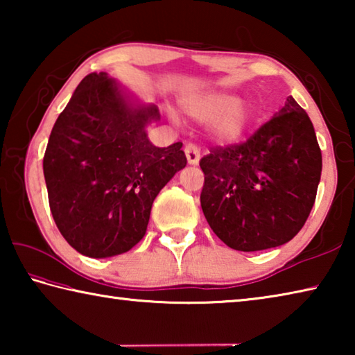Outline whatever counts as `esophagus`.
<instances>
[{
    "label": "esophagus",
    "mask_w": 355,
    "mask_h": 355,
    "mask_svg": "<svg viewBox=\"0 0 355 355\" xmlns=\"http://www.w3.org/2000/svg\"><path fill=\"white\" fill-rule=\"evenodd\" d=\"M184 153H186V158H188V163L189 164H192V166L199 164V161H200V148L197 147L196 144H192V142L186 144Z\"/></svg>",
    "instance_id": "1"
}]
</instances>
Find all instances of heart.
<instances>
[{
	"label": "heart",
	"mask_w": 355,
	"mask_h": 355,
	"mask_svg": "<svg viewBox=\"0 0 355 355\" xmlns=\"http://www.w3.org/2000/svg\"><path fill=\"white\" fill-rule=\"evenodd\" d=\"M184 111L200 122H213V135L222 142L239 139L248 130L249 111L236 95L228 92H208L184 103Z\"/></svg>",
	"instance_id": "1"
}]
</instances>
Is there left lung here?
Returning <instances> with one entry per match:
<instances>
[{"mask_svg":"<svg viewBox=\"0 0 355 355\" xmlns=\"http://www.w3.org/2000/svg\"><path fill=\"white\" fill-rule=\"evenodd\" d=\"M203 214L228 248L255 252L297 235L316 199L322 156L313 123L297 101L248 141L214 147L200 159Z\"/></svg>","mask_w":355,"mask_h":355,"instance_id":"8db88e82","label":"left lung"}]
</instances>
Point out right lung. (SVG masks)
Listing matches in <instances>:
<instances>
[{"label":"right lung","mask_w":355,"mask_h":355,"mask_svg":"<svg viewBox=\"0 0 355 355\" xmlns=\"http://www.w3.org/2000/svg\"><path fill=\"white\" fill-rule=\"evenodd\" d=\"M159 120L105 71L78 84L59 114L44 156L48 202L71 248L114 257L141 241L155 197L186 166L182 142L155 147L146 127Z\"/></svg>","instance_id":"right-lung-1"}]
</instances>
